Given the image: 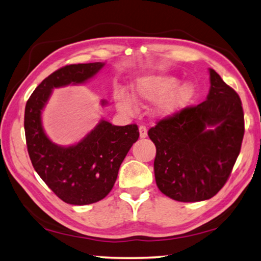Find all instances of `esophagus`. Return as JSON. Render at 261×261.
I'll list each match as a JSON object with an SVG mask.
<instances>
[{
	"instance_id": "obj_1",
	"label": "esophagus",
	"mask_w": 261,
	"mask_h": 261,
	"mask_svg": "<svg viewBox=\"0 0 261 261\" xmlns=\"http://www.w3.org/2000/svg\"><path fill=\"white\" fill-rule=\"evenodd\" d=\"M139 135H140V138H146V137H147L146 126H145V125L139 126Z\"/></svg>"
}]
</instances>
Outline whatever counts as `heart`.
Here are the masks:
<instances>
[{"label":"heart","instance_id":"heart-1","mask_svg":"<svg viewBox=\"0 0 261 261\" xmlns=\"http://www.w3.org/2000/svg\"><path fill=\"white\" fill-rule=\"evenodd\" d=\"M179 79L170 74H152L137 78L132 84V94L120 91L116 94V105L123 112L132 113L136 101L154 102L158 101L154 113L168 117L179 113L193 100L196 86L191 82L179 84Z\"/></svg>","mask_w":261,"mask_h":261}]
</instances>
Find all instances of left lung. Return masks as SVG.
Here are the masks:
<instances>
[{"label":"left lung","instance_id":"obj_1","mask_svg":"<svg viewBox=\"0 0 261 261\" xmlns=\"http://www.w3.org/2000/svg\"><path fill=\"white\" fill-rule=\"evenodd\" d=\"M207 99L159 121L148 130L156 147L154 175L171 199L194 202L218 193L241 152L244 113L240 96L210 69Z\"/></svg>","mask_w":261,"mask_h":261}]
</instances>
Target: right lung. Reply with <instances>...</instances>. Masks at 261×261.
<instances>
[{
  "label": "right lung",
  "mask_w": 261,
  "mask_h": 261,
  "mask_svg": "<svg viewBox=\"0 0 261 261\" xmlns=\"http://www.w3.org/2000/svg\"><path fill=\"white\" fill-rule=\"evenodd\" d=\"M103 65L101 62L65 65L43 79L26 102L24 129L31 162L48 188L67 204L88 205L103 199L116 182L121 163L139 138L136 124L117 126L105 120L68 147L54 144L43 131L41 113L51 91L85 83Z\"/></svg>",
  "instance_id": "add662e5"
}]
</instances>
